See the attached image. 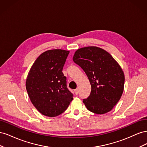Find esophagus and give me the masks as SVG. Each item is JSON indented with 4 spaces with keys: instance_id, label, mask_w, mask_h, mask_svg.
Returning <instances> with one entry per match:
<instances>
[{
    "instance_id": "obj_1",
    "label": "esophagus",
    "mask_w": 147,
    "mask_h": 147,
    "mask_svg": "<svg viewBox=\"0 0 147 147\" xmlns=\"http://www.w3.org/2000/svg\"><path fill=\"white\" fill-rule=\"evenodd\" d=\"M74 91H75V94H76V95H77V94H78L79 91H78V89H75V90H74Z\"/></svg>"
}]
</instances>
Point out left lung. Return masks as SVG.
Wrapping results in <instances>:
<instances>
[{
  "instance_id": "left-lung-1",
  "label": "left lung",
  "mask_w": 147,
  "mask_h": 147,
  "mask_svg": "<svg viewBox=\"0 0 147 147\" xmlns=\"http://www.w3.org/2000/svg\"><path fill=\"white\" fill-rule=\"evenodd\" d=\"M73 61L84 71L91 84L90 94L83 101L87 109L100 115L112 110L124 90V75L117 62L96 47L78 49Z\"/></svg>"
}]
</instances>
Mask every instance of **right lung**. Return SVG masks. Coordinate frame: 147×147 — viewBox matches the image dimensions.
<instances>
[{
	"label": "right lung",
	"instance_id": "add662e5",
	"mask_svg": "<svg viewBox=\"0 0 147 147\" xmlns=\"http://www.w3.org/2000/svg\"><path fill=\"white\" fill-rule=\"evenodd\" d=\"M69 51L51 50L43 53L30 68L26 87L30 101L40 113L55 117L63 113L73 100L63 71Z\"/></svg>",
	"mask_w": 147,
	"mask_h": 147
}]
</instances>
